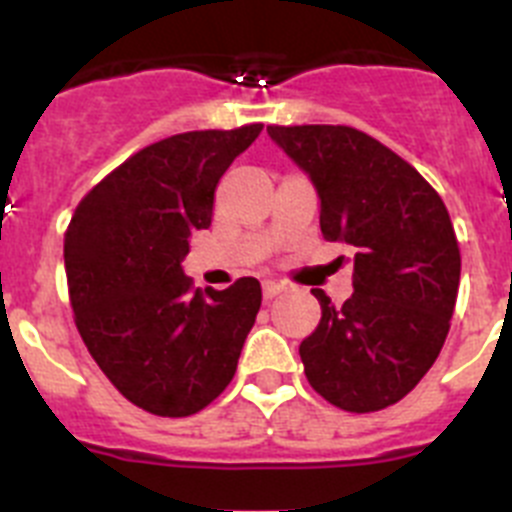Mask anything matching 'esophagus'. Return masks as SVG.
I'll list each match as a JSON object with an SVG mask.
<instances>
[{
	"instance_id": "1",
	"label": "esophagus",
	"mask_w": 512,
	"mask_h": 512,
	"mask_svg": "<svg viewBox=\"0 0 512 512\" xmlns=\"http://www.w3.org/2000/svg\"><path fill=\"white\" fill-rule=\"evenodd\" d=\"M284 292V284L279 282H264V300L271 302L277 295H282Z\"/></svg>"
}]
</instances>
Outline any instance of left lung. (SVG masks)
<instances>
[{"mask_svg": "<svg viewBox=\"0 0 512 512\" xmlns=\"http://www.w3.org/2000/svg\"><path fill=\"white\" fill-rule=\"evenodd\" d=\"M315 184L325 241L356 248L354 295L315 289L323 318L300 343L312 390L348 413L390 408L441 354L461 256L443 200L372 135L348 125H269Z\"/></svg>", "mask_w": 512, "mask_h": 512, "instance_id": "1", "label": "left lung"}]
</instances>
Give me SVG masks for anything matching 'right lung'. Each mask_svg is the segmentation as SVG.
Returning <instances> with one entry per match:
<instances>
[{
  "label": "right lung",
  "instance_id": "obj_1",
  "mask_svg": "<svg viewBox=\"0 0 512 512\" xmlns=\"http://www.w3.org/2000/svg\"><path fill=\"white\" fill-rule=\"evenodd\" d=\"M261 122L146 146L79 202L63 238L74 320L104 377L133 405L187 418L230 384L261 307L259 279L194 289L189 235L212 223L220 176Z\"/></svg>",
  "mask_w": 512,
  "mask_h": 512
}]
</instances>
